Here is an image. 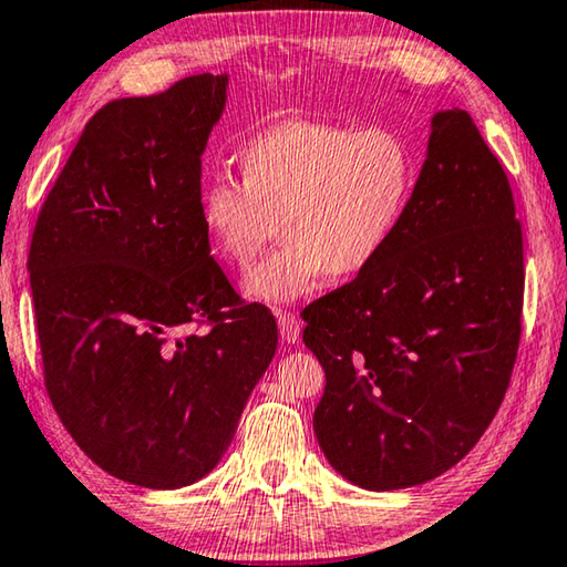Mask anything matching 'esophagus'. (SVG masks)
Segmentation results:
<instances>
[{
    "label": "esophagus",
    "mask_w": 567,
    "mask_h": 567,
    "mask_svg": "<svg viewBox=\"0 0 567 567\" xmlns=\"http://www.w3.org/2000/svg\"><path fill=\"white\" fill-rule=\"evenodd\" d=\"M277 326H280V336H282L285 343H295V340H298V336H300V320L295 318L292 312H287V310L277 312Z\"/></svg>",
    "instance_id": "34e87169"
}]
</instances>
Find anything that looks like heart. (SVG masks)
I'll return each instance as SVG.
<instances>
[{
	"label": "heart",
	"instance_id": "heart-1",
	"mask_svg": "<svg viewBox=\"0 0 567 567\" xmlns=\"http://www.w3.org/2000/svg\"><path fill=\"white\" fill-rule=\"evenodd\" d=\"M241 178L217 171L199 199L202 224L229 265L247 267L277 229L285 241L249 269V298L282 305L322 275L353 277L396 235L416 184L409 138L389 125L287 121L251 136Z\"/></svg>",
	"mask_w": 567,
	"mask_h": 567
}]
</instances>
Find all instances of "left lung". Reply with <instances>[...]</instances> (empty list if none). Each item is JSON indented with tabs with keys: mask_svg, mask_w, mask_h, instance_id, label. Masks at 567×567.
Here are the masks:
<instances>
[{
	"mask_svg": "<svg viewBox=\"0 0 567 567\" xmlns=\"http://www.w3.org/2000/svg\"><path fill=\"white\" fill-rule=\"evenodd\" d=\"M523 292L505 168L470 113H436L389 247L302 310V340L326 371L312 426L336 472L389 492L464 460L507 393Z\"/></svg>",
	"mask_w": 567,
	"mask_h": 567,
	"instance_id": "8db88e82",
	"label": "left lung"
}]
</instances>
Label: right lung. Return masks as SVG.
Instances as JSON below:
<instances>
[{
  "label": "right lung",
  "mask_w": 567,
  "mask_h": 567,
  "mask_svg": "<svg viewBox=\"0 0 567 567\" xmlns=\"http://www.w3.org/2000/svg\"><path fill=\"white\" fill-rule=\"evenodd\" d=\"M227 75L105 103L32 231L44 389L101 470L148 489L209 474L277 350L202 224V154Z\"/></svg>",
  "instance_id": "1"
}]
</instances>
